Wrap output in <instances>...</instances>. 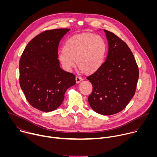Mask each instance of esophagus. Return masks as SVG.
Listing matches in <instances>:
<instances>
[{
	"label": "esophagus",
	"mask_w": 157,
	"mask_h": 157,
	"mask_svg": "<svg viewBox=\"0 0 157 157\" xmlns=\"http://www.w3.org/2000/svg\"><path fill=\"white\" fill-rule=\"evenodd\" d=\"M82 78L80 77V76H76V81L77 83H79L81 81H82Z\"/></svg>",
	"instance_id": "1"
}]
</instances>
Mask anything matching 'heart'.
<instances>
[{
	"label": "heart",
	"instance_id": "obj_1",
	"mask_svg": "<svg viewBox=\"0 0 157 157\" xmlns=\"http://www.w3.org/2000/svg\"><path fill=\"white\" fill-rule=\"evenodd\" d=\"M107 52L104 38L91 33H83L70 37L58 55L63 68L71 71L75 66L87 75L94 73L102 66Z\"/></svg>",
	"mask_w": 157,
	"mask_h": 157
}]
</instances>
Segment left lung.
I'll use <instances>...</instances> for the list:
<instances>
[{
    "instance_id": "left-lung-1",
    "label": "left lung",
    "mask_w": 157,
    "mask_h": 157,
    "mask_svg": "<svg viewBox=\"0 0 157 157\" xmlns=\"http://www.w3.org/2000/svg\"><path fill=\"white\" fill-rule=\"evenodd\" d=\"M104 32L108 55L99 70L87 78L93 85L88 101L96 113L110 116L122 110L135 94L139 70L127 44L114 33Z\"/></svg>"
}]
</instances>
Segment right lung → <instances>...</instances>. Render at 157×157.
<instances>
[{"label":"right lung","mask_w":157,"mask_h":157,"mask_svg":"<svg viewBox=\"0 0 157 157\" xmlns=\"http://www.w3.org/2000/svg\"><path fill=\"white\" fill-rule=\"evenodd\" d=\"M68 29L44 31L26 46L19 62V82L33 107L50 112L63 102L67 89L76 84L75 75L59 66L58 45Z\"/></svg>","instance_id":"add662e5"}]
</instances>
